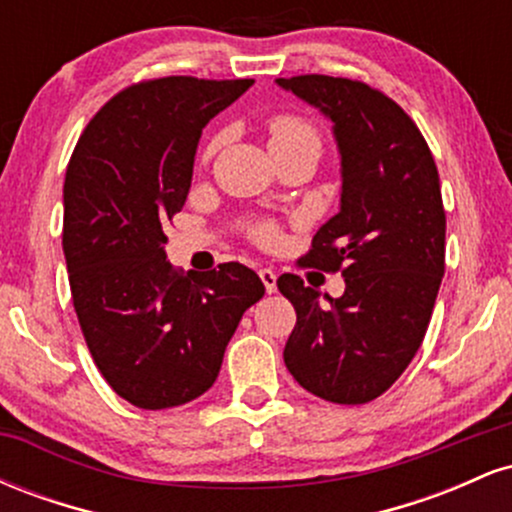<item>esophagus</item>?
Listing matches in <instances>:
<instances>
[{
	"label": "esophagus",
	"instance_id": "1",
	"mask_svg": "<svg viewBox=\"0 0 512 512\" xmlns=\"http://www.w3.org/2000/svg\"><path fill=\"white\" fill-rule=\"evenodd\" d=\"M260 279L264 284V291H267V293L276 291V274L272 272V269H260Z\"/></svg>",
	"mask_w": 512,
	"mask_h": 512
}]
</instances>
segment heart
<instances>
[{
	"label": "heart",
	"mask_w": 512,
	"mask_h": 512,
	"mask_svg": "<svg viewBox=\"0 0 512 512\" xmlns=\"http://www.w3.org/2000/svg\"><path fill=\"white\" fill-rule=\"evenodd\" d=\"M267 137H269V149L281 151V149H293V146H313L320 151V134L310 125L308 120L298 115H276L267 122ZM214 151V144L207 149V156ZM257 240L262 243H272L276 238V231L272 226H260L255 231Z\"/></svg>",
	"instance_id": "obj_1"
}]
</instances>
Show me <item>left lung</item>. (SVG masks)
<instances>
[{"label":"left lung","mask_w":512,"mask_h":512,"mask_svg":"<svg viewBox=\"0 0 512 512\" xmlns=\"http://www.w3.org/2000/svg\"><path fill=\"white\" fill-rule=\"evenodd\" d=\"M276 86L332 122L342 161L339 211L322 223L303 264L342 272L339 298L281 274L296 308L284 349L289 373L334 404H366L419 351L445 272V211L438 168L419 127L361 81L305 74Z\"/></svg>","instance_id":"8db88e82"}]
</instances>
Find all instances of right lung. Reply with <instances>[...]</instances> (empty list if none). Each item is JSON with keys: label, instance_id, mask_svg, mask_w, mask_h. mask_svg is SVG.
<instances>
[{"label": "right lung", "instance_id": "add662e5", "mask_svg": "<svg viewBox=\"0 0 512 512\" xmlns=\"http://www.w3.org/2000/svg\"><path fill=\"white\" fill-rule=\"evenodd\" d=\"M252 79L166 76L120 91L76 144L64 178L62 250L81 332L108 385L139 409L214 385L264 284L238 262L182 276L163 223L185 204L202 129Z\"/></svg>", "mask_w": 512, "mask_h": 512}]
</instances>
